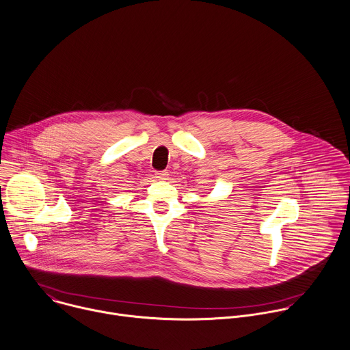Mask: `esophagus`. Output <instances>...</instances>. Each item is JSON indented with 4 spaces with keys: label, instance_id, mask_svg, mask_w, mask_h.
Returning a JSON list of instances; mask_svg holds the SVG:
<instances>
[{
    "label": "esophagus",
    "instance_id": "34e87169",
    "mask_svg": "<svg viewBox=\"0 0 350 350\" xmlns=\"http://www.w3.org/2000/svg\"><path fill=\"white\" fill-rule=\"evenodd\" d=\"M167 176H169V174H167L166 170H161V172H157V173H155V177H157L158 180H166Z\"/></svg>",
    "mask_w": 350,
    "mask_h": 350
}]
</instances>
